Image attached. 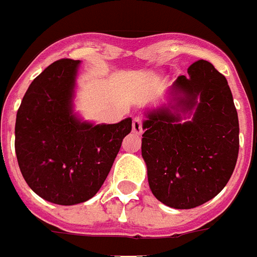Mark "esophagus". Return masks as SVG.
I'll return each instance as SVG.
<instances>
[{
	"label": "esophagus",
	"mask_w": 257,
	"mask_h": 257,
	"mask_svg": "<svg viewBox=\"0 0 257 257\" xmlns=\"http://www.w3.org/2000/svg\"><path fill=\"white\" fill-rule=\"evenodd\" d=\"M133 133L141 135L143 133V122L141 116H135L133 119Z\"/></svg>",
	"instance_id": "obj_1"
}]
</instances>
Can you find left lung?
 <instances>
[{"label":"left lung","instance_id":"1","mask_svg":"<svg viewBox=\"0 0 257 257\" xmlns=\"http://www.w3.org/2000/svg\"><path fill=\"white\" fill-rule=\"evenodd\" d=\"M171 97L146 114L142 156L152 194L173 209H193L217 196L234 172L238 113L226 77L206 60L177 77ZM181 112L193 118L181 124Z\"/></svg>","mask_w":257,"mask_h":257}]
</instances>
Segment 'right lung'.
Wrapping results in <instances>:
<instances>
[{"mask_svg":"<svg viewBox=\"0 0 257 257\" xmlns=\"http://www.w3.org/2000/svg\"><path fill=\"white\" fill-rule=\"evenodd\" d=\"M80 60L60 59L34 78L16 120V154L27 185L57 205L90 200L105 182L130 134L131 118L114 124L82 122L73 114Z\"/></svg>","mask_w":257,"mask_h":257,"instance_id":"obj_1","label":"right lung"}]
</instances>
